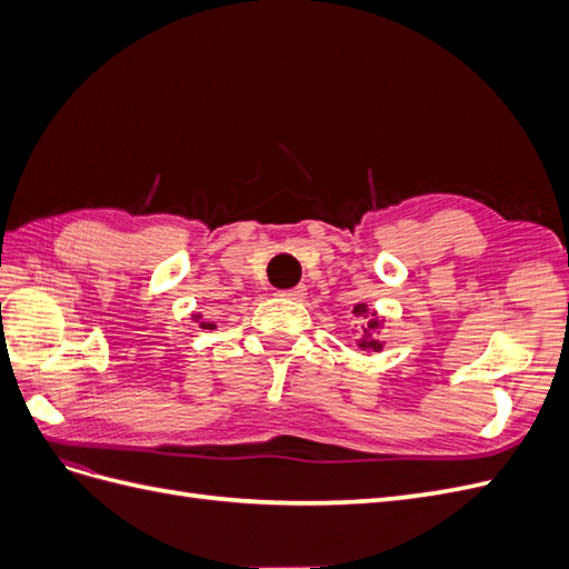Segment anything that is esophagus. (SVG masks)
Masks as SVG:
<instances>
[{
  "mask_svg": "<svg viewBox=\"0 0 569 569\" xmlns=\"http://www.w3.org/2000/svg\"><path fill=\"white\" fill-rule=\"evenodd\" d=\"M280 297L284 299H295V301H303L306 299V287L299 284V287H291V289H282Z\"/></svg>",
  "mask_w": 569,
  "mask_h": 569,
  "instance_id": "1",
  "label": "esophagus"
}]
</instances>
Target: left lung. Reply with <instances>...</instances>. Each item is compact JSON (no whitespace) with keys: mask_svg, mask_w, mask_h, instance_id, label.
<instances>
[{"mask_svg":"<svg viewBox=\"0 0 569 569\" xmlns=\"http://www.w3.org/2000/svg\"><path fill=\"white\" fill-rule=\"evenodd\" d=\"M366 311H368V306L366 303H358V306H353V313H356V318H360V316H363V318H368L366 316ZM363 335H366V339L363 341H360V347H363V349H372V351H380L382 349V343L380 341H377V339H372V335L375 332H380V322H377V320H370L366 327H363Z\"/></svg>","mask_w":569,"mask_h":569,"instance_id":"8db88e82","label":"left lung"}]
</instances>
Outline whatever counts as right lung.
Returning a JSON list of instances; mask_svg holds the SVG:
<instances>
[{"label":"right lung","instance_id":"add662e5","mask_svg":"<svg viewBox=\"0 0 569 569\" xmlns=\"http://www.w3.org/2000/svg\"><path fill=\"white\" fill-rule=\"evenodd\" d=\"M201 327H213L211 322H201Z\"/></svg>","mask_w":569,"mask_h":569}]
</instances>
